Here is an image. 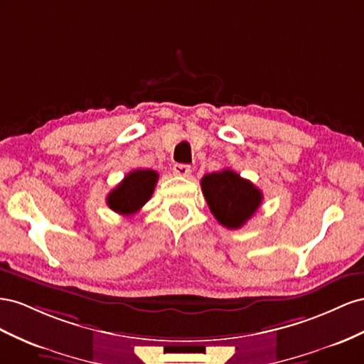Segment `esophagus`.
<instances>
[{
	"mask_svg": "<svg viewBox=\"0 0 364 364\" xmlns=\"http://www.w3.org/2000/svg\"><path fill=\"white\" fill-rule=\"evenodd\" d=\"M172 172H173L175 175H178V176H189V175H191V172H192V168H191L189 164L176 163V164H173Z\"/></svg>",
	"mask_w": 364,
	"mask_h": 364,
	"instance_id": "1",
	"label": "esophagus"
}]
</instances>
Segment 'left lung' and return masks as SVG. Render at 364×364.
<instances>
[{
  "label": "left lung",
  "instance_id": "1",
  "mask_svg": "<svg viewBox=\"0 0 364 364\" xmlns=\"http://www.w3.org/2000/svg\"><path fill=\"white\" fill-rule=\"evenodd\" d=\"M201 189L216 221L227 228H241L262 203V192L230 169L204 175Z\"/></svg>",
  "mask_w": 364,
  "mask_h": 364
}]
</instances>
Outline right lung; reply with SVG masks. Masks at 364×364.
<instances>
[{"label":"right lung","instance_id":"1","mask_svg":"<svg viewBox=\"0 0 364 364\" xmlns=\"http://www.w3.org/2000/svg\"><path fill=\"white\" fill-rule=\"evenodd\" d=\"M159 173L152 169H136L129 172L116 189L107 196V204L119 215L129 216L137 213L149 201L154 193Z\"/></svg>","mask_w":364,"mask_h":364}]
</instances>
